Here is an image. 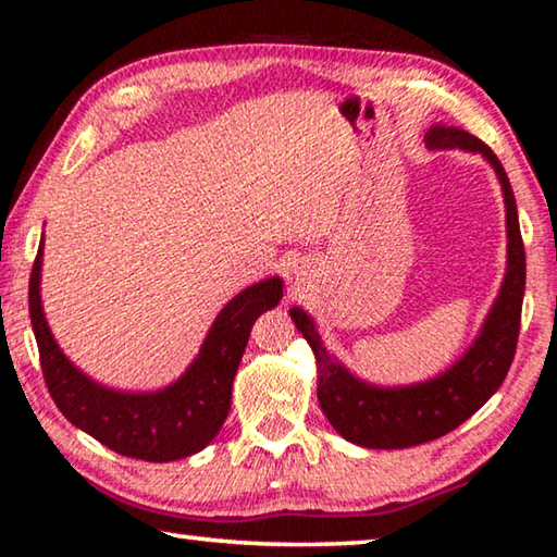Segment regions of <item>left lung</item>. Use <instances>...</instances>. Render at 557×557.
Returning a JSON list of instances; mask_svg holds the SVG:
<instances>
[{
    "instance_id": "8db88e82",
    "label": "left lung",
    "mask_w": 557,
    "mask_h": 557,
    "mask_svg": "<svg viewBox=\"0 0 557 557\" xmlns=\"http://www.w3.org/2000/svg\"><path fill=\"white\" fill-rule=\"evenodd\" d=\"M426 148L481 152L494 165L506 202L508 269L496 304L467 355L440 377L409 387H372L352 377L341 362L327 355L311 315L300 308L290 311L296 327L315 352L318 403L327 422L345 440L368 446V449H407V446L440 440L457 430L479 407L486 405V399L506 380L516 355L518 333H521L525 249L521 226H518L516 197L504 165L486 143L459 127L434 125L426 133Z\"/></svg>"
}]
</instances>
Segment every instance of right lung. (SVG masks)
Returning a JSON list of instances; mask_svg holds the SVG:
<instances>
[{
    "instance_id": "obj_1",
    "label": "right lung",
    "mask_w": 557,
    "mask_h": 557,
    "mask_svg": "<svg viewBox=\"0 0 557 557\" xmlns=\"http://www.w3.org/2000/svg\"><path fill=\"white\" fill-rule=\"evenodd\" d=\"M29 278V315L49 395L61 414L108 449L143 461H175L202 451L222 430L232 407V382L249 343L251 325L284 296L281 278L242 290L222 308L197 360L175 385L160 392H115L88 380L57 341L41 311V251Z\"/></svg>"
}]
</instances>
